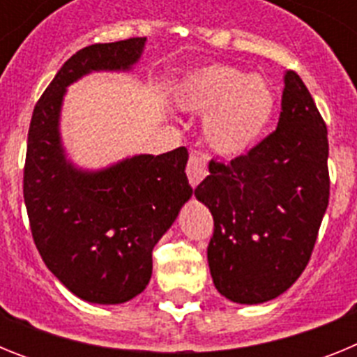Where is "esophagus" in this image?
Returning a JSON list of instances; mask_svg holds the SVG:
<instances>
[{
  "instance_id": "esophagus-1",
  "label": "esophagus",
  "mask_w": 357,
  "mask_h": 357,
  "mask_svg": "<svg viewBox=\"0 0 357 357\" xmlns=\"http://www.w3.org/2000/svg\"><path fill=\"white\" fill-rule=\"evenodd\" d=\"M185 173H188L189 184L197 188L204 178L207 176V162L206 159L198 153H191L188 160V168H185Z\"/></svg>"
}]
</instances>
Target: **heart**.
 Segmentation results:
<instances>
[{
	"label": "heart",
	"instance_id": "b5f03b06",
	"mask_svg": "<svg viewBox=\"0 0 357 357\" xmlns=\"http://www.w3.org/2000/svg\"><path fill=\"white\" fill-rule=\"evenodd\" d=\"M175 102L184 112L206 114L207 146L229 159L255 146L275 112V94L264 78L225 64L189 73L176 89Z\"/></svg>",
	"mask_w": 357,
	"mask_h": 357
}]
</instances>
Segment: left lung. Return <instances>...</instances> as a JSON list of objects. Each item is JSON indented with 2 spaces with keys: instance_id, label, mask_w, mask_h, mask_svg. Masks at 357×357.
I'll list each match as a JSON object with an SVG mask.
<instances>
[{
  "instance_id": "obj_1",
  "label": "left lung",
  "mask_w": 357,
  "mask_h": 357,
  "mask_svg": "<svg viewBox=\"0 0 357 357\" xmlns=\"http://www.w3.org/2000/svg\"><path fill=\"white\" fill-rule=\"evenodd\" d=\"M280 107L275 132L229 164L211 160L195 189L214 218L211 277L236 304L272 301L301 277L329 204L327 127L295 71Z\"/></svg>"
}]
</instances>
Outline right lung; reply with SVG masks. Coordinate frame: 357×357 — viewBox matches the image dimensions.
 <instances>
[{
	"label": "right lung",
	"instance_id": "obj_1",
	"mask_svg": "<svg viewBox=\"0 0 357 357\" xmlns=\"http://www.w3.org/2000/svg\"><path fill=\"white\" fill-rule=\"evenodd\" d=\"M144 44L146 37H134L75 53L37 102L28 130L23 193L31 236L50 272L93 304H123L146 288L151 250L193 195L184 146L82 169L62 144L69 85L89 73L130 71Z\"/></svg>",
	"mask_w": 357,
	"mask_h": 357
}]
</instances>
